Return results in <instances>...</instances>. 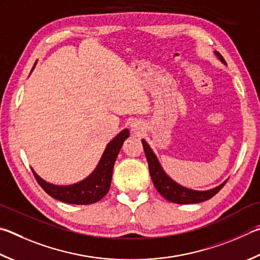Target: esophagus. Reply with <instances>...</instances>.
I'll return each instance as SVG.
<instances>
[{
  "label": "esophagus",
  "instance_id": "obj_1",
  "mask_svg": "<svg viewBox=\"0 0 260 260\" xmlns=\"http://www.w3.org/2000/svg\"><path fill=\"white\" fill-rule=\"evenodd\" d=\"M131 127H132V131L134 132H136V133H139V132L142 129V126H141V124L139 121H134V122H132V125H131Z\"/></svg>",
  "mask_w": 260,
  "mask_h": 260
}]
</instances>
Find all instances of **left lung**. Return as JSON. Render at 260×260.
<instances>
[{"label": "left lung", "instance_id": "left-lung-1", "mask_svg": "<svg viewBox=\"0 0 260 260\" xmlns=\"http://www.w3.org/2000/svg\"><path fill=\"white\" fill-rule=\"evenodd\" d=\"M214 53L217 56V59H218L221 63L226 66L225 60L223 56L220 55L219 52L215 51ZM142 144L144 148L146 160H148L149 172L151 179H152L153 182V185L165 199L174 202V204H199V202L209 200L210 198H212L216 193H218L220 191V188L225 185L226 181H228V179H226V181L219 184L218 186L206 191H197L192 190V188H187L181 185V184L176 183L174 179H172L167 175L166 172H165L164 168L161 167V165H160L157 155L154 154L152 149L150 148V145L146 143L145 140H142Z\"/></svg>", "mask_w": 260, "mask_h": 260}]
</instances>
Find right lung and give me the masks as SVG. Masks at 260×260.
I'll return each instance as SVG.
<instances>
[{"label": "right lung", "instance_id": "add662e5", "mask_svg": "<svg viewBox=\"0 0 260 260\" xmlns=\"http://www.w3.org/2000/svg\"><path fill=\"white\" fill-rule=\"evenodd\" d=\"M35 64L32 69L35 68ZM128 136L129 131L125 128L116 138L112 139L108 143L95 169L81 182L70 184V185H55V184L44 181L43 178L37 175L34 169H31L32 174H34L36 181L39 182L42 188L53 199L70 205L95 204L109 191L115 161L121 149L122 143Z\"/></svg>", "mask_w": 260, "mask_h": 260}]
</instances>
